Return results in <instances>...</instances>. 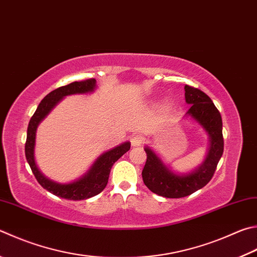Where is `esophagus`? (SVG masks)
<instances>
[{
    "instance_id": "esophagus-1",
    "label": "esophagus",
    "mask_w": 257,
    "mask_h": 257,
    "mask_svg": "<svg viewBox=\"0 0 257 257\" xmlns=\"http://www.w3.org/2000/svg\"><path fill=\"white\" fill-rule=\"evenodd\" d=\"M130 143H132L133 147L141 146V145L143 144V138L141 136H138V135H134V136L130 138Z\"/></svg>"
}]
</instances>
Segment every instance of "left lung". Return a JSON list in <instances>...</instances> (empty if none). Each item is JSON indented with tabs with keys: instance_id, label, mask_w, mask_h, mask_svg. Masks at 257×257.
Returning <instances> with one entry per match:
<instances>
[{
	"instance_id": "left-lung-1",
	"label": "left lung",
	"mask_w": 257,
	"mask_h": 257,
	"mask_svg": "<svg viewBox=\"0 0 257 257\" xmlns=\"http://www.w3.org/2000/svg\"><path fill=\"white\" fill-rule=\"evenodd\" d=\"M184 90L185 102L191 105L185 116L195 121L208 135L209 148L201 164L183 174L172 171L151 147L144 148L147 154L146 164L142 173L144 183L152 192L164 198L188 197L202 189L212 179L223 153L220 112L206 93L189 85H185Z\"/></svg>"
}]
</instances>
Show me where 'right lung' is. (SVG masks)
<instances>
[{
    "instance_id": "obj_1",
    "label": "right lung",
    "mask_w": 257,
    "mask_h": 257,
    "mask_svg": "<svg viewBox=\"0 0 257 257\" xmlns=\"http://www.w3.org/2000/svg\"><path fill=\"white\" fill-rule=\"evenodd\" d=\"M96 88L95 78H90L86 81L73 82L68 85L56 88L46 95L37 108L36 112L31 116L28 125L27 142H26V157L28 164L34 173L37 181L44 189L50 193L57 195L59 198L67 200H85L94 197L104 190L108 184L111 167L119 158L130 149V143L124 142L118 145L110 151L104 152L96 158L85 174L78 177L77 180L69 183H59L48 179L41 173L37 166L35 160V146H36V133L39 123L43 121L49 112L62 101L65 96L74 94H87L94 92Z\"/></svg>"
}]
</instances>
